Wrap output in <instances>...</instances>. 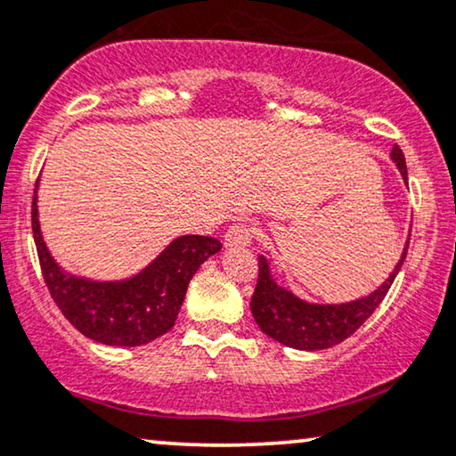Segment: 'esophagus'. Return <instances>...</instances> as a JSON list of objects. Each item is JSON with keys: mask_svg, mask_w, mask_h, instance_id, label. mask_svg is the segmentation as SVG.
<instances>
[{"mask_svg": "<svg viewBox=\"0 0 456 456\" xmlns=\"http://www.w3.org/2000/svg\"><path fill=\"white\" fill-rule=\"evenodd\" d=\"M252 238H254V224L252 223H248V221L233 223L232 227L227 229V233H224V246H229V248L250 246Z\"/></svg>", "mask_w": 456, "mask_h": 456, "instance_id": "obj_1", "label": "esophagus"}]
</instances>
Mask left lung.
Returning <instances> with one entry per match:
<instances>
[{"instance_id":"1","label":"left lung","mask_w":456,"mask_h":456,"mask_svg":"<svg viewBox=\"0 0 456 456\" xmlns=\"http://www.w3.org/2000/svg\"><path fill=\"white\" fill-rule=\"evenodd\" d=\"M392 160L403 173V179L409 181L406 175L404 154L398 145H394ZM409 250V241L398 260L392 275L381 283L373 294L365 298L348 302V305H306L291 296L288 289L279 288L271 279L269 265L263 256H258V281L252 294V317L266 336L277 339L289 348L298 350H323L331 348L346 338H350L365 321L375 313V308L386 298L387 289L392 288L394 277L398 275Z\"/></svg>"}]
</instances>
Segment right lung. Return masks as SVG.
<instances>
[{
  "instance_id": "obj_1",
  "label": "right lung",
  "mask_w": 456,
  "mask_h": 456,
  "mask_svg": "<svg viewBox=\"0 0 456 456\" xmlns=\"http://www.w3.org/2000/svg\"><path fill=\"white\" fill-rule=\"evenodd\" d=\"M30 224L52 300L83 336L108 346H142L173 330L193 273L223 248L208 235H183L129 281L94 283L66 275L53 263L39 232L37 196Z\"/></svg>"
}]
</instances>
